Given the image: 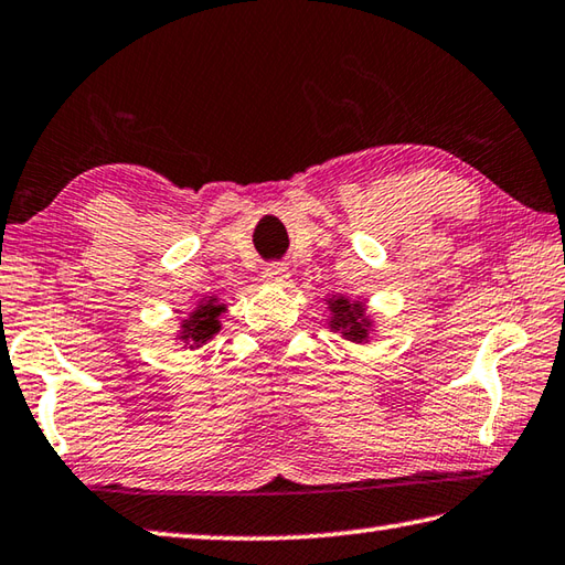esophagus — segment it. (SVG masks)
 Segmentation results:
<instances>
[{"mask_svg": "<svg viewBox=\"0 0 565 565\" xmlns=\"http://www.w3.org/2000/svg\"><path fill=\"white\" fill-rule=\"evenodd\" d=\"M287 278H290V273H287V268H285V265H280V263H273V265H268V268L263 270V280L268 282V285H285Z\"/></svg>", "mask_w": 565, "mask_h": 565, "instance_id": "obj_1", "label": "esophagus"}]
</instances>
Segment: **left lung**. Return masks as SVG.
<instances>
[{"mask_svg": "<svg viewBox=\"0 0 565 565\" xmlns=\"http://www.w3.org/2000/svg\"><path fill=\"white\" fill-rule=\"evenodd\" d=\"M329 310L334 312L329 327L342 332L349 342H366L371 332V322L364 315V302H351L347 297H329Z\"/></svg>", "mask_w": 565, "mask_h": 565, "instance_id": "1", "label": "left lung"}]
</instances>
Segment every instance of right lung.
I'll return each mask as SVG.
<instances>
[{"label":"right lung","instance_id":"1","mask_svg":"<svg viewBox=\"0 0 565 565\" xmlns=\"http://www.w3.org/2000/svg\"><path fill=\"white\" fill-rule=\"evenodd\" d=\"M221 312H226V307L218 305L216 297L199 302L196 310L189 315V319H184L182 332H179V339H182L184 344H191V349L206 344L209 339L214 337L218 329H221V324H218V315Z\"/></svg>","mask_w":565,"mask_h":565}]
</instances>
